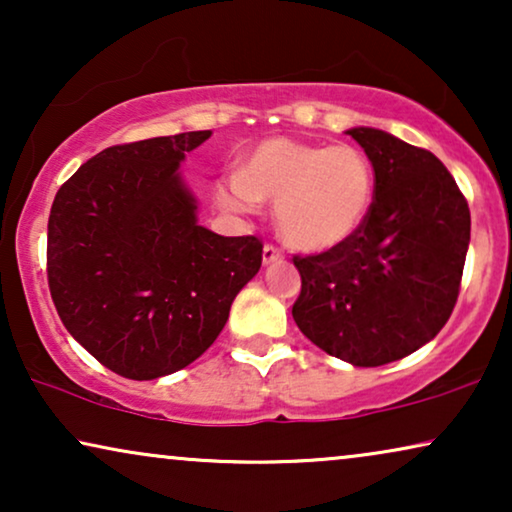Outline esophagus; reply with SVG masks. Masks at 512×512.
<instances>
[{"label":"esophagus","mask_w":512,"mask_h":512,"mask_svg":"<svg viewBox=\"0 0 512 512\" xmlns=\"http://www.w3.org/2000/svg\"><path fill=\"white\" fill-rule=\"evenodd\" d=\"M282 258H284L282 249L272 247V244H265V247H263V263H265V265H270V263H277V261H282Z\"/></svg>","instance_id":"34e87169"}]
</instances>
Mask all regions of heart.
<instances>
[{
    "label": "heart",
    "mask_w": 512,
    "mask_h": 512,
    "mask_svg": "<svg viewBox=\"0 0 512 512\" xmlns=\"http://www.w3.org/2000/svg\"><path fill=\"white\" fill-rule=\"evenodd\" d=\"M230 212L275 205L279 235L300 251H328L359 233L375 195V172L354 144H310L291 137L258 142L216 186Z\"/></svg>",
    "instance_id": "obj_1"
}]
</instances>
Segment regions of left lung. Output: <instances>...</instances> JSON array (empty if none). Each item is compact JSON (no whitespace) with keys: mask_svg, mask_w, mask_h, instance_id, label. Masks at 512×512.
Returning a JSON list of instances; mask_svg holds the SVG:
<instances>
[{"mask_svg":"<svg viewBox=\"0 0 512 512\" xmlns=\"http://www.w3.org/2000/svg\"><path fill=\"white\" fill-rule=\"evenodd\" d=\"M375 170L359 233L324 254L293 258L303 279L293 319L326 354L359 368L398 361L431 342L459 296L471 212L431 151L377 128L347 130Z\"/></svg>","mask_w":512,"mask_h":512,"instance_id":"8db88e82","label":"left lung"}]
</instances>
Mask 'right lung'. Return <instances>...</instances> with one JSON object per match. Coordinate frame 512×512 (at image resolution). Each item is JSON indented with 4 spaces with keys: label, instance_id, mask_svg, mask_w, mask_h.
Listing matches in <instances>:
<instances>
[{
    "label": "right lung",
    "instance_id": "add662e5",
    "mask_svg": "<svg viewBox=\"0 0 512 512\" xmlns=\"http://www.w3.org/2000/svg\"><path fill=\"white\" fill-rule=\"evenodd\" d=\"M212 130L109 146L72 174L48 216V286L62 324L128 380L186 368L219 338L263 261L258 237L198 223L181 179Z\"/></svg>",
    "mask_w": 512,
    "mask_h": 512
}]
</instances>
